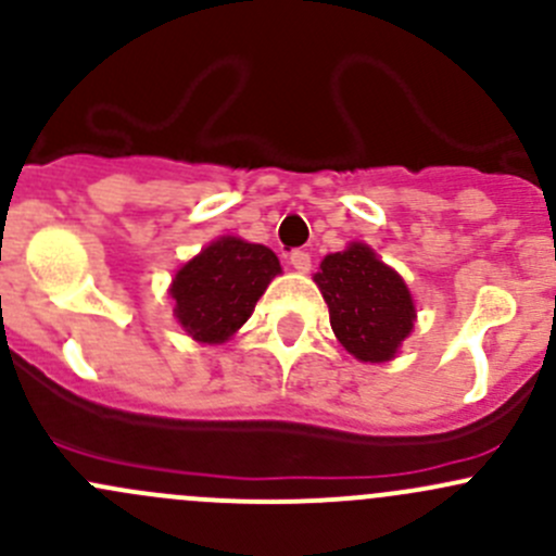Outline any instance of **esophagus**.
<instances>
[{
    "label": "esophagus",
    "mask_w": 556,
    "mask_h": 556,
    "mask_svg": "<svg viewBox=\"0 0 556 556\" xmlns=\"http://www.w3.org/2000/svg\"><path fill=\"white\" fill-rule=\"evenodd\" d=\"M288 261H290V266H293L295 271H301V274H306L312 268V255H309V252H304V250H293L288 255Z\"/></svg>",
    "instance_id": "1"
}]
</instances>
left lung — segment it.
Masks as SVG:
<instances>
[{"instance_id":"1","label":"left lung","mask_w":556,"mask_h":556,"mask_svg":"<svg viewBox=\"0 0 556 556\" xmlns=\"http://www.w3.org/2000/svg\"><path fill=\"white\" fill-rule=\"evenodd\" d=\"M314 282L328 304L330 328L350 355L363 363L395 357L414 328L412 293L371 247L355 242L328 255Z\"/></svg>"}]
</instances>
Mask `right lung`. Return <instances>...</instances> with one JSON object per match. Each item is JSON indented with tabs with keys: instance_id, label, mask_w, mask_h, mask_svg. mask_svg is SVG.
Listing matches in <instances>:
<instances>
[{
	"instance_id": "right-lung-1",
	"label": "right lung",
	"mask_w": 556,
	"mask_h": 556,
	"mask_svg": "<svg viewBox=\"0 0 556 556\" xmlns=\"http://www.w3.org/2000/svg\"><path fill=\"white\" fill-rule=\"evenodd\" d=\"M279 268L263 244L223 237L185 263L172 282L179 325L204 344H223L247 323Z\"/></svg>"
}]
</instances>
